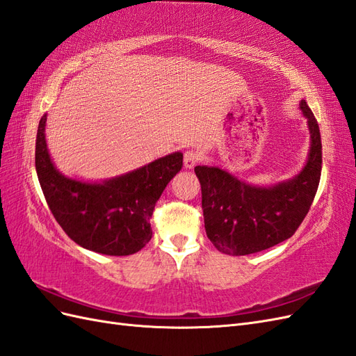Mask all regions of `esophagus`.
Segmentation results:
<instances>
[{
  "instance_id": "34e87169",
  "label": "esophagus",
  "mask_w": 356,
  "mask_h": 356,
  "mask_svg": "<svg viewBox=\"0 0 356 356\" xmlns=\"http://www.w3.org/2000/svg\"><path fill=\"white\" fill-rule=\"evenodd\" d=\"M200 161V155L198 152L195 150H186L185 155H184V164H185V168L188 170H192L195 165L197 162Z\"/></svg>"
}]
</instances>
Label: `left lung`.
<instances>
[{
    "label": "left lung",
    "mask_w": 356,
    "mask_h": 356,
    "mask_svg": "<svg viewBox=\"0 0 356 356\" xmlns=\"http://www.w3.org/2000/svg\"><path fill=\"white\" fill-rule=\"evenodd\" d=\"M300 110L307 120L310 147L298 175L273 185H253L218 165H197L202 215L209 240L225 255L266 250L292 237L306 218L321 180L322 143L316 119L306 99Z\"/></svg>",
    "instance_id": "left-lung-1"
}]
</instances>
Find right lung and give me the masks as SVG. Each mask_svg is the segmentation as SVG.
<instances>
[{"mask_svg": "<svg viewBox=\"0 0 356 356\" xmlns=\"http://www.w3.org/2000/svg\"><path fill=\"white\" fill-rule=\"evenodd\" d=\"M47 115L40 119L35 170L50 211L79 246L110 257H127L152 238L150 218L170 180L184 167L172 152L125 175L85 180L60 172L46 143Z\"/></svg>", "mask_w": 356, "mask_h": 356, "instance_id": "right-lung-1", "label": "right lung"}]
</instances>
